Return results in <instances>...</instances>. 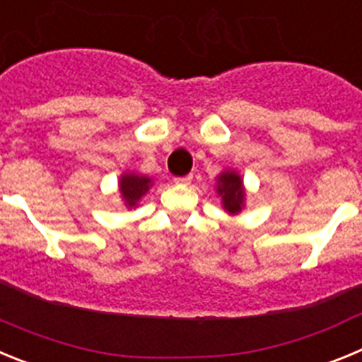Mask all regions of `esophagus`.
Segmentation results:
<instances>
[{
	"instance_id": "obj_1",
	"label": "esophagus",
	"mask_w": 362,
	"mask_h": 362,
	"mask_svg": "<svg viewBox=\"0 0 362 362\" xmlns=\"http://www.w3.org/2000/svg\"><path fill=\"white\" fill-rule=\"evenodd\" d=\"M190 181H192V175H183V177H174V183L175 185H185V187H187V185H190Z\"/></svg>"
}]
</instances>
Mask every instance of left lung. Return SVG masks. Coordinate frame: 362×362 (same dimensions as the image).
<instances>
[{
  "instance_id": "obj_1",
  "label": "left lung",
  "mask_w": 362,
  "mask_h": 362,
  "mask_svg": "<svg viewBox=\"0 0 362 362\" xmlns=\"http://www.w3.org/2000/svg\"><path fill=\"white\" fill-rule=\"evenodd\" d=\"M217 194L221 196L223 209L228 214H239L245 206V188L238 172L225 170L217 177Z\"/></svg>"
}]
</instances>
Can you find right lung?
Masks as SVG:
<instances>
[{
  "label": "right lung",
  "mask_w": 362,
  "mask_h": 362,
  "mask_svg": "<svg viewBox=\"0 0 362 362\" xmlns=\"http://www.w3.org/2000/svg\"><path fill=\"white\" fill-rule=\"evenodd\" d=\"M152 187V179L146 177V175L139 174H130V172H124L119 179V192L121 197H123L124 204L129 209L137 206L139 199L145 196L148 188Z\"/></svg>",
  "instance_id": "add662e5"
}]
</instances>
